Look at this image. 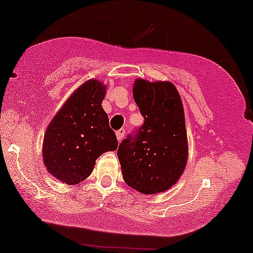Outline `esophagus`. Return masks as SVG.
<instances>
[{
	"mask_svg": "<svg viewBox=\"0 0 253 253\" xmlns=\"http://www.w3.org/2000/svg\"><path fill=\"white\" fill-rule=\"evenodd\" d=\"M124 134H126V130L124 129H120L119 131H116V138H118L119 141H121V140L123 139Z\"/></svg>",
	"mask_w": 253,
	"mask_h": 253,
	"instance_id": "obj_1",
	"label": "esophagus"
}]
</instances>
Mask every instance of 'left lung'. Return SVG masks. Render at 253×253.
<instances>
[{"label": "left lung", "mask_w": 253, "mask_h": 253, "mask_svg": "<svg viewBox=\"0 0 253 253\" xmlns=\"http://www.w3.org/2000/svg\"><path fill=\"white\" fill-rule=\"evenodd\" d=\"M133 98L145 122L120 143L118 157L126 183L146 194L176 183L188 158L184 111L170 83L137 79Z\"/></svg>", "instance_id": "obj_1"}]
</instances>
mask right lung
<instances>
[{
	"label": "right lung",
	"instance_id": "add662e5",
	"mask_svg": "<svg viewBox=\"0 0 253 253\" xmlns=\"http://www.w3.org/2000/svg\"><path fill=\"white\" fill-rule=\"evenodd\" d=\"M105 87L89 80L67 100L46 130L44 164L53 176L77 184L90 175L96 159L118 148V139L102 107Z\"/></svg>",
	"mask_w": 253,
	"mask_h": 253
}]
</instances>
